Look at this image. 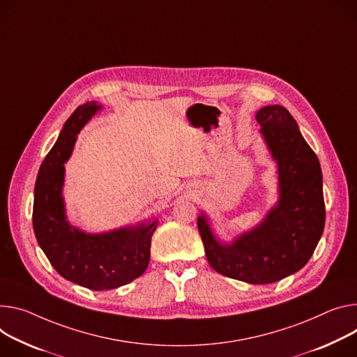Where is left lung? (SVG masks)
I'll return each instance as SVG.
<instances>
[{
  "mask_svg": "<svg viewBox=\"0 0 357 357\" xmlns=\"http://www.w3.org/2000/svg\"><path fill=\"white\" fill-rule=\"evenodd\" d=\"M265 141L278 162L280 198L266 219L232 245L219 243L202 215L198 229L209 265L220 275L264 284L302 269L325 228V199L319 159L280 105L256 114Z\"/></svg>",
  "mask_w": 357,
  "mask_h": 357,
  "instance_id": "left-lung-1",
  "label": "left lung"
}]
</instances>
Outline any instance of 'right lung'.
I'll use <instances>...</instances> for the list:
<instances>
[{"mask_svg":"<svg viewBox=\"0 0 357 357\" xmlns=\"http://www.w3.org/2000/svg\"><path fill=\"white\" fill-rule=\"evenodd\" d=\"M95 102L79 105L41 164L32 208V226L48 261L67 280L91 290H108L132 282L148 268L156 222L104 235H86L67 222L62 202L63 162L81 128L98 111Z\"/></svg>","mask_w":357,"mask_h":357,"instance_id":"obj_1","label":"right lung"}]
</instances>
